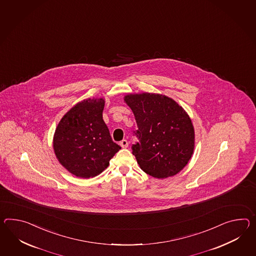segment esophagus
<instances>
[{
	"mask_svg": "<svg viewBox=\"0 0 256 256\" xmlns=\"http://www.w3.org/2000/svg\"><path fill=\"white\" fill-rule=\"evenodd\" d=\"M120 146H121L122 148H126V147L128 146V142L126 140H121V142H120Z\"/></svg>",
	"mask_w": 256,
	"mask_h": 256,
	"instance_id": "1",
	"label": "esophagus"
}]
</instances>
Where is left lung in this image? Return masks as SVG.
Listing matches in <instances>:
<instances>
[{"instance_id":"1","label":"left lung","mask_w":256,"mask_h":256,"mask_svg":"<svg viewBox=\"0 0 256 256\" xmlns=\"http://www.w3.org/2000/svg\"><path fill=\"white\" fill-rule=\"evenodd\" d=\"M124 100L137 122L138 142L131 149L140 168L157 178L180 172L192 158L195 140L186 111L162 94H128Z\"/></svg>"}]
</instances>
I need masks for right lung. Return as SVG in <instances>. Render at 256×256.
<instances>
[{"mask_svg":"<svg viewBox=\"0 0 256 256\" xmlns=\"http://www.w3.org/2000/svg\"><path fill=\"white\" fill-rule=\"evenodd\" d=\"M104 108L102 98L82 100L57 126L54 150L60 164L76 176L90 178L100 174L121 149L102 119Z\"/></svg>","mask_w":256,"mask_h":256,"instance_id":"right-lung-1","label":"right lung"}]
</instances>
